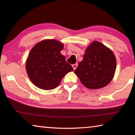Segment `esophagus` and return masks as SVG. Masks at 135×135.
<instances>
[{"mask_svg": "<svg viewBox=\"0 0 135 135\" xmlns=\"http://www.w3.org/2000/svg\"><path fill=\"white\" fill-rule=\"evenodd\" d=\"M72 67H73V69H74V70L76 69V68H77V64H73V65H72Z\"/></svg>", "mask_w": 135, "mask_h": 135, "instance_id": "obj_1", "label": "esophagus"}]
</instances>
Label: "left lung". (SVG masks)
<instances>
[{"mask_svg":"<svg viewBox=\"0 0 135 135\" xmlns=\"http://www.w3.org/2000/svg\"><path fill=\"white\" fill-rule=\"evenodd\" d=\"M115 68V57L111 50L93 41L86 49L83 61L79 63L74 73L87 88L98 89L110 83Z\"/></svg>","mask_w":135,"mask_h":135,"instance_id":"8db88e82","label":"left lung"}]
</instances>
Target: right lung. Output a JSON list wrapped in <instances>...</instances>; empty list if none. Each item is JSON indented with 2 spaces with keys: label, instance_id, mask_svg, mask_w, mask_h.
Here are the masks:
<instances>
[{
  "label": "right lung",
  "instance_id": "add662e5",
  "mask_svg": "<svg viewBox=\"0 0 135 135\" xmlns=\"http://www.w3.org/2000/svg\"><path fill=\"white\" fill-rule=\"evenodd\" d=\"M64 45L54 39L42 40L35 45L26 61V71L35 86L43 90L56 88L64 76L73 71L61 54Z\"/></svg>",
  "mask_w": 135,
  "mask_h": 135
}]
</instances>
